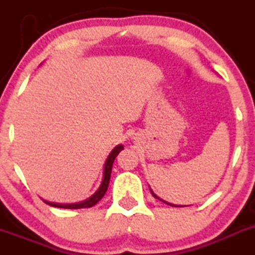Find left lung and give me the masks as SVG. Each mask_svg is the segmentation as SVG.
Instances as JSON below:
<instances>
[{"mask_svg":"<svg viewBox=\"0 0 255 255\" xmlns=\"http://www.w3.org/2000/svg\"><path fill=\"white\" fill-rule=\"evenodd\" d=\"M151 194H153V192H151ZM153 196H154V197H156L155 195H154V194H153ZM156 199H159V197H156ZM164 202H165V201H164ZM165 204H168V202H165ZM168 205H171V204H168ZM171 206H174V205H171ZM175 207H176V206H175Z\"/></svg>","mask_w":255,"mask_h":255,"instance_id":"left-lung-1","label":"left lung"}]
</instances>
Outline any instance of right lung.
Listing matches in <instances>:
<instances>
[{
  "mask_svg": "<svg viewBox=\"0 0 255 255\" xmlns=\"http://www.w3.org/2000/svg\"><path fill=\"white\" fill-rule=\"evenodd\" d=\"M123 149V145H118L116 146L115 149L111 151V154L109 155L107 158L106 164H105V173H104V180H102V184L100 186V189L90 197L89 200L84 202H80V204H71V205H58V204H51V202H47L45 204L50 205V206L54 207H60V208H71V210H78V208H87V207H91L94 205H96L100 200L104 197V195L106 194L107 191V187H109L110 184V177H111V171H112V165H113V161H115L116 156L118 155L121 150Z\"/></svg>",
  "mask_w": 255,
  "mask_h": 255,
  "instance_id": "right-lung-1",
  "label": "right lung"
}]
</instances>
